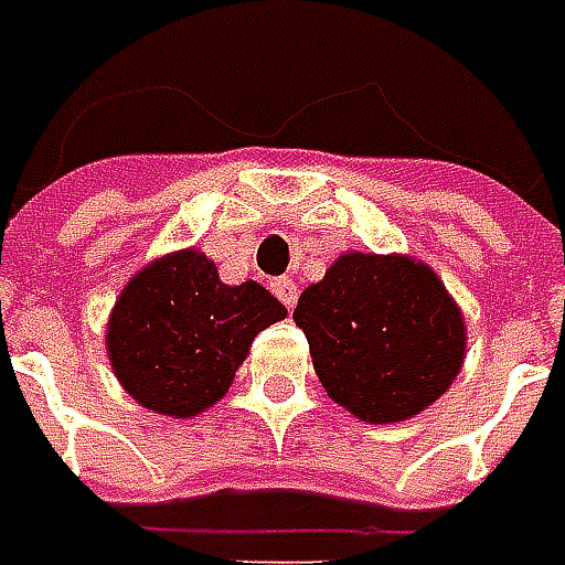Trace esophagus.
Here are the masks:
<instances>
[{"label": "esophagus", "mask_w": 565, "mask_h": 565, "mask_svg": "<svg viewBox=\"0 0 565 565\" xmlns=\"http://www.w3.org/2000/svg\"><path fill=\"white\" fill-rule=\"evenodd\" d=\"M273 292H276V298L286 305V308H296L298 301V286L289 279V276H282V279H276L273 282Z\"/></svg>", "instance_id": "obj_1"}]
</instances>
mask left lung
I'll list each match as a JSON object with an SVG mask.
<instances>
[{
    "instance_id": "left-lung-1",
    "label": "left lung",
    "mask_w": 565,
    "mask_h": 565,
    "mask_svg": "<svg viewBox=\"0 0 565 565\" xmlns=\"http://www.w3.org/2000/svg\"><path fill=\"white\" fill-rule=\"evenodd\" d=\"M324 391L365 423L436 404L465 362V318L433 269L401 254H343L292 311Z\"/></svg>"
}]
</instances>
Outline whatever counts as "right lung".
I'll list each match as a JSON object with an SVG mask.
<instances>
[{
	"mask_svg": "<svg viewBox=\"0 0 565 565\" xmlns=\"http://www.w3.org/2000/svg\"><path fill=\"white\" fill-rule=\"evenodd\" d=\"M282 318L260 282L225 286L203 250H178L129 279L104 343L136 404L186 419L225 397L250 340Z\"/></svg>",
	"mask_w": 565,
	"mask_h": 565,
	"instance_id": "add662e5",
	"label": "right lung"
}]
</instances>
